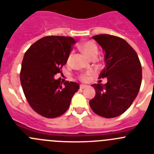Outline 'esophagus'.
I'll list each match as a JSON object with an SVG mask.
<instances>
[{
	"mask_svg": "<svg viewBox=\"0 0 154 154\" xmlns=\"http://www.w3.org/2000/svg\"><path fill=\"white\" fill-rule=\"evenodd\" d=\"M87 87V86L84 85V84H80V89H84V88H86Z\"/></svg>",
	"mask_w": 154,
	"mask_h": 154,
	"instance_id": "1",
	"label": "esophagus"
}]
</instances>
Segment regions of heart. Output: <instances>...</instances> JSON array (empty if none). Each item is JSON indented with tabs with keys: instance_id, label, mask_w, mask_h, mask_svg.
Instances as JSON below:
<instances>
[{
	"instance_id": "b5f03b06",
	"label": "heart",
	"mask_w": 154,
	"mask_h": 154,
	"mask_svg": "<svg viewBox=\"0 0 154 154\" xmlns=\"http://www.w3.org/2000/svg\"><path fill=\"white\" fill-rule=\"evenodd\" d=\"M78 48L90 59H91L93 57H97V55H98V48L96 45V44L91 41H86L80 43L78 45ZM70 57V56H68L67 62H69ZM90 75V73L79 74L78 79L80 80H81V81H87L89 79V76Z\"/></svg>"
}]
</instances>
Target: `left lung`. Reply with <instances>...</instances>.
<instances>
[{"mask_svg":"<svg viewBox=\"0 0 154 154\" xmlns=\"http://www.w3.org/2000/svg\"><path fill=\"white\" fill-rule=\"evenodd\" d=\"M105 52V67L99 78L106 84H93L96 96L90 106L102 117L115 118L124 113L135 100L142 80V68L136 51L125 39L101 34L93 37Z\"/></svg>","mask_w":154,"mask_h":154,"instance_id":"8db88e82","label":"left lung"}]
</instances>
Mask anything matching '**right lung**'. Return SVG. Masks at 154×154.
Instances as JSON below:
<instances>
[{
	"label": "right lung",
	"instance_id": "right-lung-1",
	"mask_svg": "<svg viewBox=\"0 0 154 154\" xmlns=\"http://www.w3.org/2000/svg\"><path fill=\"white\" fill-rule=\"evenodd\" d=\"M75 40L70 36L48 35L32 45L25 53L20 70V82L32 109L48 119L64 114L74 93L75 82L61 83L54 75L67 63Z\"/></svg>",
	"mask_w": 154,
	"mask_h": 154
}]
</instances>
